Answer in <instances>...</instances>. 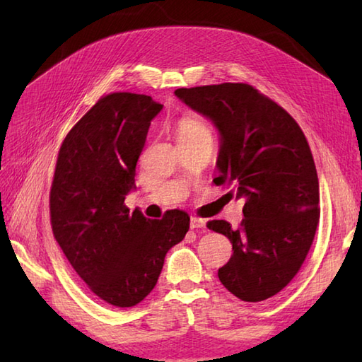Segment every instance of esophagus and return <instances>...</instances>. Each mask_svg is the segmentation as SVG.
<instances>
[{"label":"esophagus","instance_id":"34e87169","mask_svg":"<svg viewBox=\"0 0 362 362\" xmlns=\"http://www.w3.org/2000/svg\"><path fill=\"white\" fill-rule=\"evenodd\" d=\"M205 226H206V222H205V219H201V218H191L189 219V227L191 228H205Z\"/></svg>","mask_w":362,"mask_h":362}]
</instances>
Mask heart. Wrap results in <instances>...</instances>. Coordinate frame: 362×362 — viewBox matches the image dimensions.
I'll use <instances>...</instances> for the list:
<instances>
[{
  "label": "heart",
  "instance_id": "obj_1",
  "mask_svg": "<svg viewBox=\"0 0 362 362\" xmlns=\"http://www.w3.org/2000/svg\"><path fill=\"white\" fill-rule=\"evenodd\" d=\"M177 130H179V138L180 136L210 134L209 129H206L201 121H197L194 118H182L179 121V126H177Z\"/></svg>",
  "mask_w": 362,
  "mask_h": 362
}]
</instances>
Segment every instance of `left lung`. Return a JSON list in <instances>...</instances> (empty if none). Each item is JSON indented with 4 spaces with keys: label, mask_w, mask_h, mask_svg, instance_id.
I'll return each instance as SVG.
<instances>
[{
    "label": "left lung",
    "mask_w": 362,
    "mask_h": 362,
    "mask_svg": "<svg viewBox=\"0 0 362 362\" xmlns=\"http://www.w3.org/2000/svg\"><path fill=\"white\" fill-rule=\"evenodd\" d=\"M174 95L219 134L213 182L244 199V219L206 227L227 236L233 255L218 271L244 302H261L294 279L319 222V179L308 141L291 115L247 83L177 88Z\"/></svg>",
    "instance_id": "obj_1"
}]
</instances>
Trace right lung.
Here are the masks:
<instances>
[{
  "instance_id": "add662e5",
  "label": "right lung",
  "mask_w": 362,
  "mask_h": 362,
  "mask_svg": "<svg viewBox=\"0 0 362 362\" xmlns=\"http://www.w3.org/2000/svg\"><path fill=\"white\" fill-rule=\"evenodd\" d=\"M151 96L112 93L78 121L59 151L49 194L52 233L81 279L118 308L140 303L157 284L168 250L185 238L189 216L169 210L148 219L124 199L151 121Z\"/></svg>"
}]
</instances>
